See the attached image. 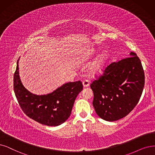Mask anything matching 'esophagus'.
Instances as JSON below:
<instances>
[{
  "instance_id": "obj_1",
  "label": "esophagus",
  "mask_w": 155,
  "mask_h": 155,
  "mask_svg": "<svg viewBox=\"0 0 155 155\" xmlns=\"http://www.w3.org/2000/svg\"><path fill=\"white\" fill-rule=\"evenodd\" d=\"M83 87L84 88H86V87H88V86H89L90 85V83H89V81H88V80H84V81H83Z\"/></svg>"
}]
</instances>
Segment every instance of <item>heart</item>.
Listing matches in <instances>:
<instances>
[{
	"instance_id": "heart-1",
	"label": "heart",
	"mask_w": 155,
	"mask_h": 155,
	"mask_svg": "<svg viewBox=\"0 0 155 155\" xmlns=\"http://www.w3.org/2000/svg\"><path fill=\"white\" fill-rule=\"evenodd\" d=\"M106 60V54L102 53L96 58L94 62L90 68V72L92 75H98L102 72L105 65V61Z\"/></svg>"
}]
</instances>
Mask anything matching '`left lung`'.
<instances>
[{
  "instance_id": "1",
  "label": "left lung",
  "mask_w": 155,
  "mask_h": 155,
  "mask_svg": "<svg viewBox=\"0 0 155 155\" xmlns=\"http://www.w3.org/2000/svg\"><path fill=\"white\" fill-rule=\"evenodd\" d=\"M144 72L135 53L109 64L103 75L93 81V106L102 119L114 121L128 115L139 101L144 86Z\"/></svg>"
}]
</instances>
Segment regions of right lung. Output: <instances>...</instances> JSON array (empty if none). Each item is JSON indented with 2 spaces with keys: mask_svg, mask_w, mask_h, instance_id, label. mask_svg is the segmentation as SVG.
I'll return each instance as SVG.
<instances>
[{
  "mask_svg": "<svg viewBox=\"0 0 155 155\" xmlns=\"http://www.w3.org/2000/svg\"><path fill=\"white\" fill-rule=\"evenodd\" d=\"M13 82L16 97L24 113L41 124L51 127L58 126L69 118L74 101L83 88L78 81L64 84L47 95L32 94L21 81L18 60Z\"/></svg>",
  "mask_w": 155,
  "mask_h": 155,
  "instance_id": "obj_1",
  "label": "right lung"
}]
</instances>
